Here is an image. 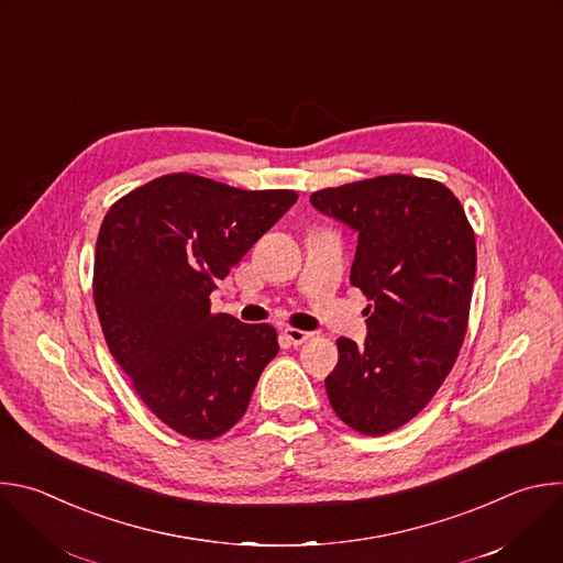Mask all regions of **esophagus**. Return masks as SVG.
<instances>
[{
    "mask_svg": "<svg viewBox=\"0 0 563 563\" xmlns=\"http://www.w3.org/2000/svg\"><path fill=\"white\" fill-rule=\"evenodd\" d=\"M283 334L291 345H302L311 339V332H302V330H296V328H287Z\"/></svg>",
    "mask_w": 563,
    "mask_h": 563,
    "instance_id": "1",
    "label": "esophagus"
}]
</instances>
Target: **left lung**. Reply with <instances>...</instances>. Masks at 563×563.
I'll return each mask as SVG.
<instances>
[{
    "instance_id": "left-lung-1",
    "label": "left lung",
    "mask_w": 563,
    "mask_h": 563,
    "mask_svg": "<svg viewBox=\"0 0 563 563\" xmlns=\"http://www.w3.org/2000/svg\"><path fill=\"white\" fill-rule=\"evenodd\" d=\"M309 202L358 231L350 280L369 305L365 345L339 339L325 378L352 430L380 437L415 419L450 374L467 332L474 231L456 196L417 176L320 189Z\"/></svg>"
}]
</instances>
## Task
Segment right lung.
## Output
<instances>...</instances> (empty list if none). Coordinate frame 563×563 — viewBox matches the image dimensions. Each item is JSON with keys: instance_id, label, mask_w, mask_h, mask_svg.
<instances>
[{"instance_id": "right-lung-1", "label": "right lung", "mask_w": 563, "mask_h": 563, "mask_svg": "<svg viewBox=\"0 0 563 563\" xmlns=\"http://www.w3.org/2000/svg\"><path fill=\"white\" fill-rule=\"evenodd\" d=\"M296 200L289 189L169 174L122 196L102 220L93 298L109 352L183 437L231 430L278 354L272 325L213 313L209 294Z\"/></svg>"}]
</instances>
